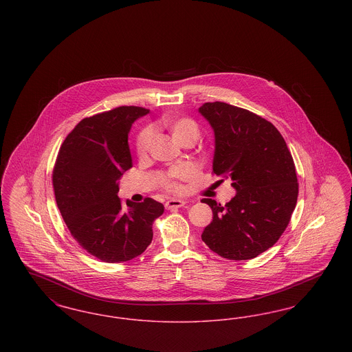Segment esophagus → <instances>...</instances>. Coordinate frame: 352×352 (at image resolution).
<instances>
[{
	"label": "esophagus",
	"mask_w": 352,
	"mask_h": 352,
	"mask_svg": "<svg viewBox=\"0 0 352 352\" xmlns=\"http://www.w3.org/2000/svg\"><path fill=\"white\" fill-rule=\"evenodd\" d=\"M184 203H186V201H182V199H170V201H166L165 207H166L168 210H175V208L184 207Z\"/></svg>",
	"instance_id": "esophagus-1"
}]
</instances>
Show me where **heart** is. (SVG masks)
I'll return each mask as SVG.
<instances>
[{"mask_svg":"<svg viewBox=\"0 0 352 352\" xmlns=\"http://www.w3.org/2000/svg\"><path fill=\"white\" fill-rule=\"evenodd\" d=\"M161 125L166 128L175 142L182 145L187 140H197L198 137V128L197 124L187 118H178V116H165L161 118ZM151 141H153V132L151 129H144L137 137L135 142V151L138 157H145L151 149ZM194 175V168L190 166H181V168H173L168 171V175L164 178V186L171 190L178 191L179 184H177V179H184Z\"/></svg>","mask_w":352,"mask_h":352,"instance_id":"heart-1","label":"heart"}]
</instances>
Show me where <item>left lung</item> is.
Wrapping results in <instances>:
<instances>
[{
	"label": "left lung",
	"instance_id": "1",
	"mask_svg": "<svg viewBox=\"0 0 352 352\" xmlns=\"http://www.w3.org/2000/svg\"><path fill=\"white\" fill-rule=\"evenodd\" d=\"M198 111L215 135L212 171L236 188L224 206L203 199L212 210V221L201 240L224 258L251 260L277 243L296 208L293 157L265 118L220 101L204 102Z\"/></svg>",
	"mask_w": 352,
	"mask_h": 352
}]
</instances>
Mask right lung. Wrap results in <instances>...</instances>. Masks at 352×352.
I'll list each match as a JSON object with an SVG mask.
<instances>
[{
  "label": "right lung",
  "instance_id": "right-lung-1",
  "mask_svg": "<svg viewBox=\"0 0 352 352\" xmlns=\"http://www.w3.org/2000/svg\"><path fill=\"white\" fill-rule=\"evenodd\" d=\"M141 107H118L83 118L62 144L52 186L62 218L85 251L105 263H124L140 256L153 239V221L164 204L118 197V179L132 168L128 133Z\"/></svg>",
  "mask_w": 352,
  "mask_h": 352
}]
</instances>
